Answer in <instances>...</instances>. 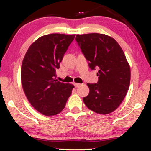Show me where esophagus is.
<instances>
[{"label": "esophagus", "mask_w": 151, "mask_h": 151, "mask_svg": "<svg viewBox=\"0 0 151 151\" xmlns=\"http://www.w3.org/2000/svg\"><path fill=\"white\" fill-rule=\"evenodd\" d=\"M74 86H75V87H79V86L81 85V84H79V83L74 82Z\"/></svg>", "instance_id": "obj_1"}]
</instances>
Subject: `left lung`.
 I'll list each match as a JSON object with an SVG mask.
<instances>
[{
    "instance_id": "1",
    "label": "left lung",
    "mask_w": 151,
    "mask_h": 151,
    "mask_svg": "<svg viewBox=\"0 0 151 151\" xmlns=\"http://www.w3.org/2000/svg\"><path fill=\"white\" fill-rule=\"evenodd\" d=\"M76 40L91 70L99 69L97 84H87L83 101L99 114L114 111L125 98L130 85L131 69L122 48L113 37L101 33L77 35Z\"/></svg>"
}]
</instances>
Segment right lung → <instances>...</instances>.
Wrapping results in <instances>:
<instances>
[{
  "instance_id": "right-lung-1",
  "label": "right lung",
  "mask_w": 151,
  "mask_h": 151,
  "mask_svg": "<svg viewBox=\"0 0 151 151\" xmlns=\"http://www.w3.org/2000/svg\"><path fill=\"white\" fill-rule=\"evenodd\" d=\"M74 37L59 33L43 35L31 44L22 60V89L30 104L45 116L60 113L74 87L55 78Z\"/></svg>"
}]
</instances>
